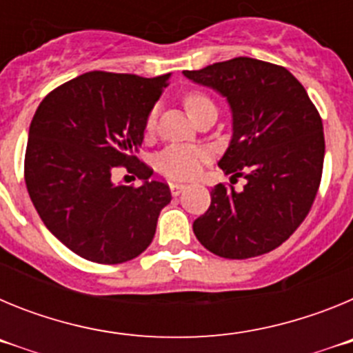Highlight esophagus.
I'll list each match as a JSON object with an SVG mask.
<instances>
[{
  "mask_svg": "<svg viewBox=\"0 0 353 353\" xmlns=\"http://www.w3.org/2000/svg\"><path fill=\"white\" fill-rule=\"evenodd\" d=\"M187 189L185 183H179V182H171L170 183V191H171V196H180L183 191Z\"/></svg>",
  "mask_w": 353,
  "mask_h": 353,
  "instance_id": "esophagus-1",
  "label": "esophagus"
}]
</instances>
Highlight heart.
I'll list each match as a JSON object with an SVG mask.
<instances>
[{
	"mask_svg": "<svg viewBox=\"0 0 353 353\" xmlns=\"http://www.w3.org/2000/svg\"><path fill=\"white\" fill-rule=\"evenodd\" d=\"M185 104L189 114H196L198 111L205 108H215L214 102L208 99L207 95L198 92L187 93L185 95ZM155 125V114L152 113L146 120V130H152ZM207 161V152L198 146H180L173 145L168 146L157 155L155 159V166L161 173H164L170 179H192L199 173L203 162Z\"/></svg>",
	"mask_w": 353,
	"mask_h": 353,
	"instance_id": "1",
	"label": "heart"
}]
</instances>
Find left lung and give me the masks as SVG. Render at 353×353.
Listing matches in <instances>:
<instances>
[{
  "mask_svg": "<svg viewBox=\"0 0 353 353\" xmlns=\"http://www.w3.org/2000/svg\"><path fill=\"white\" fill-rule=\"evenodd\" d=\"M182 74L226 99L232 139L219 168L245 179L242 191L212 187L210 207L192 224L196 239L230 260L272 251L316 196L325 155L322 118L285 67L240 56Z\"/></svg>",
  "mask_w": 353,
  "mask_h": 353,
  "instance_id": "obj_1",
  "label": "left lung"
}]
</instances>
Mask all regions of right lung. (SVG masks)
<instances>
[{
    "label": "right lung",
    "instance_id": "right-lung-1",
    "mask_svg": "<svg viewBox=\"0 0 353 353\" xmlns=\"http://www.w3.org/2000/svg\"><path fill=\"white\" fill-rule=\"evenodd\" d=\"M171 74L86 72L49 93L28 132L24 179L49 232L95 263H123L154 240L170 187L150 180L136 154ZM138 163L139 188L114 184L117 165Z\"/></svg>",
    "mask_w": 353,
    "mask_h": 353
}]
</instances>
